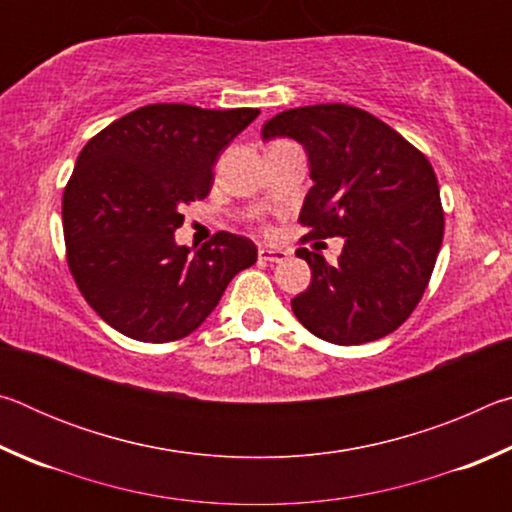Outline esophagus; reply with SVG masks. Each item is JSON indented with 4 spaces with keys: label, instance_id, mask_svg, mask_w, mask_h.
I'll list each match as a JSON object with an SVG mask.
<instances>
[{
    "label": "esophagus",
    "instance_id": "obj_1",
    "mask_svg": "<svg viewBox=\"0 0 512 512\" xmlns=\"http://www.w3.org/2000/svg\"><path fill=\"white\" fill-rule=\"evenodd\" d=\"M257 255H259V259H264V262H273V264H282L284 259L289 257L287 250H282V248H259Z\"/></svg>",
    "mask_w": 512,
    "mask_h": 512
}]
</instances>
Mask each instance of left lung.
Instances as JSON below:
<instances>
[{"instance_id":"left-lung-1","label":"left lung","mask_w":512,"mask_h":512,"mask_svg":"<svg viewBox=\"0 0 512 512\" xmlns=\"http://www.w3.org/2000/svg\"><path fill=\"white\" fill-rule=\"evenodd\" d=\"M264 140L293 137L309 155V189L300 212L309 239L343 237L327 264L300 248L311 268L307 291L291 300L318 339L361 345L395 332L418 307L445 232L431 162L370 112L348 103L284 110L262 128Z\"/></svg>"}]
</instances>
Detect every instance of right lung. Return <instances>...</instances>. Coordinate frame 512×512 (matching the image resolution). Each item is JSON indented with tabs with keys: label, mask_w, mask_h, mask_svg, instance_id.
Here are the masks:
<instances>
[{
	"label": "right lung",
	"mask_w": 512,
	"mask_h": 512,
	"mask_svg": "<svg viewBox=\"0 0 512 512\" xmlns=\"http://www.w3.org/2000/svg\"><path fill=\"white\" fill-rule=\"evenodd\" d=\"M257 115L151 103L83 146L63 192L67 266L88 305L128 339L192 334L257 262L253 241L232 232L194 253L173 239L183 207L210 194L216 158Z\"/></svg>",
	"instance_id": "add662e5"
}]
</instances>
